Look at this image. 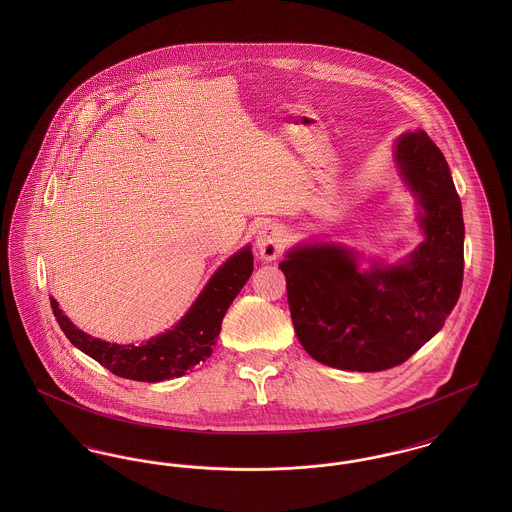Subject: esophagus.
<instances>
[{"mask_svg": "<svg viewBox=\"0 0 512 512\" xmlns=\"http://www.w3.org/2000/svg\"><path fill=\"white\" fill-rule=\"evenodd\" d=\"M286 242H288L286 230L278 224H268L257 234V253L265 261H274L286 249Z\"/></svg>", "mask_w": 512, "mask_h": 512, "instance_id": "obj_1", "label": "esophagus"}]
</instances>
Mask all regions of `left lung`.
Listing matches in <instances>:
<instances>
[{
    "mask_svg": "<svg viewBox=\"0 0 512 512\" xmlns=\"http://www.w3.org/2000/svg\"><path fill=\"white\" fill-rule=\"evenodd\" d=\"M395 159L424 209L426 242L403 265L357 270L349 249L307 245L280 263L297 340L318 363L378 372L405 363L441 330L463 288L464 222L447 161L426 132Z\"/></svg>",
    "mask_w": 512,
    "mask_h": 512,
    "instance_id": "left-lung-1",
    "label": "left lung"
}]
</instances>
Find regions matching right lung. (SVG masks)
Here are the masks:
<instances>
[{
	"label": "right lung",
	"instance_id": "add662e5",
	"mask_svg": "<svg viewBox=\"0 0 512 512\" xmlns=\"http://www.w3.org/2000/svg\"><path fill=\"white\" fill-rule=\"evenodd\" d=\"M251 272L253 253L245 247L215 272L186 317L169 332L142 345H119L92 338L63 315L55 299H51V309L74 347L96 359L99 365L128 380L163 382L186 374L192 366L211 357L222 318Z\"/></svg>",
	"mask_w": 512,
	"mask_h": 512
}]
</instances>
